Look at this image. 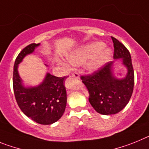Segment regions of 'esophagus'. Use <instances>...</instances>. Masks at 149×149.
Listing matches in <instances>:
<instances>
[{"label":"esophagus","mask_w":149,"mask_h":149,"mask_svg":"<svg viewBox=\"0 0 149 149\" xmlns=\"http://www.w3.org/2000/svg\"><path fill=\"white\" fill-rule=\"evenodd\" d=\"M71 76L73 77V78H76V79H78L79 77V74L77 72H73L72 74H71Z\"/></svg>","instance_id":"1"}]
</instances>
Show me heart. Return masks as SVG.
Here are the masks:
<instances>
[{"instance_id": "1", "label": "heart", "mask_w": 149, "mask_h": 149, "mask_svg": "<svg viewBox=\"0 0 149 149\" xmlns=\"http://www.w3.org/2000/svg\"><path fill=\"white\" fill-rule=\"evenodd\" d=\"M104 43L96 42L82 48L71 57V64L79 65L91 60L88 67L91 70H95L107 63L110 58L111 51L103 49Z\"/></svg>"}]
</instances>
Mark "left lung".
Masks as SVG:
<instances>
[{
  "mask_svg": "<svg viewBox=\"0 0 149 149\" xmlns=\"http://www.w3.org/2000/svg\"><path fill=\"white\" fill-rule=\"evenodd\" d=\"M111 37L114 46L113 58L123 59V64L128 71L126 77L121 79L114 77L112 62H107L91 74L81 76L88 91L91 105L102 115H113L122 110L128 103L134 91V71L130 52L117 39Z\"/></svg>",
  "mask_w": 149,
  "mask_h": 149,
  "instance_id": "obj_1",
  "label": "left lung"
}]
</instances>
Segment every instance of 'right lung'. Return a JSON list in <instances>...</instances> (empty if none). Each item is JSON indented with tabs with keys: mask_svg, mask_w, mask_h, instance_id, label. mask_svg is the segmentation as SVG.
Returning <instances> with one entry per match:
<instances>
[{
	"mask_svg": "<svg viewBox=\"0 0 149 149\" xmlns=\"http://www.w3.org/2000/svg\"><path fill=\"white\" fill-rule=\"evenodd\" d=\"M39 45L29 44L18 55L13 67V91L18 106L25 116L40 125H51L60 119L65 111L67 92L64 82L67 77L47 73L38 87L26 88L22 85L17 70L23 58L33 52Z\"/></svg>",
	"mask_w": 149,
	"mask_h": 149,
	"instance_id": "obj_1",
	"label": "right lung"
}]
</instances>
